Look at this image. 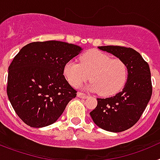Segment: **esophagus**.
Instances as JSON below:
<instances>
[{
	"mask_svg": "<svg viewBox=\"0 0 160 160\" xmlns=\"http://www.w3.org/2000/svg\"><path fill=\"white\" fill-rule=\"evenodd\" d=\"M77 96L78 98H88V96H87V94H83V93H81V92L78 93Z\"/></svg>",
	"mask_w": 160,
	"mask_h": 160,
	"instance_id": "1",
	"label": "esophagus"
}]
</instances>
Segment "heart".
Wrapping results in <instances>:
<instances>
[{
  "instance_id": "obj_1",
  "label": "heart",
  "mask_w": 160,
  "mask_h": 160,
  "mask_svg": "<svg viewBox=\"0 0 160 160\" xmlns=\"http://www.w3.org/2000/svg\"><path fill=\"white\" fill-rule=\"evenodd\" d=\"M63 73L68 82L74 87L90 77L92 82L87 87V90L107 97L114 95L122 88L128 78V67L120 59H111L105 53L91 51L82 56L80 63L67 62Z\"/></svg>"
}]
</instances>
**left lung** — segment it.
Here are the masks:
<instances>
[{"label":"left lung","instance_id":"left-lung-1","mask_svg":"<svg viewBox=\"0 0 160 160\" xmlns=\"http://www.w3.org/2000/svg\"><path fill=\"white\" fill-rule=\"evenodd\" d=\"M122 60L128 67V78L122 91L112 97L97 98L90 113L94 123L111 132H122L135 125L145 111L152 94L151 71L140 53L123 46H98Z\"/></svg>","mask_w":160,"mask_h":160}]
</instances>
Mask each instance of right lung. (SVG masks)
Here are the masks:
<instances>
[{"instance_id": "obj_1", "label": "right lung", "mask_w": 160, "mask_h": 160, "mask_svg": "<svg viewBox=\"0 0 160 160\" xmlns=\"http://www.w3.org/2000/svg\"><path fill=\"white\" fill-rule=\"evenodd\" d=\"M82 51L80 46L59 41L32 42L21 49L8 67L7 94L25 123L40 128L58 119L77 95L63 68Z\"/></svg>"}]
</instances>
